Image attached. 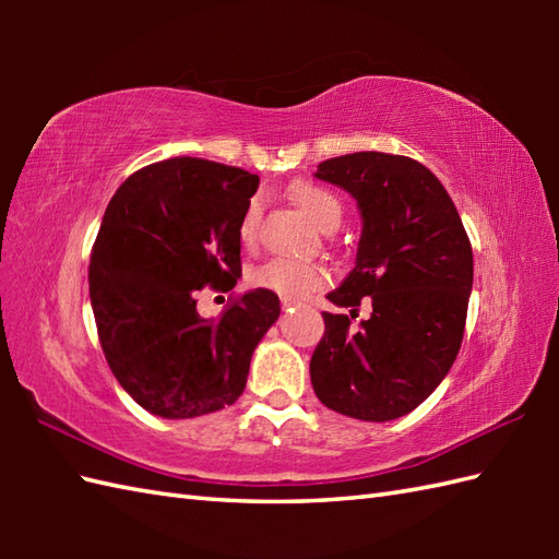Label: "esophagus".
Returning a JSON list of instances; mask_svg holds the SVG:
<instances>
[{
	"mask_svg": "<svg viewBox=\"0 0 559 559\" xmlns=\"http://www.w3.org/2000/svg\"><path fill=\"white\" fill-rule=\"evenodd\" d=\"M295 302H290V300H283V310H288V307H293Z\"/></svg>",
	"mask_w": 559,
	"mask_h": 559,
	"instance_id": "34e87169",
	"label": "esophagus"
}]
</instances>
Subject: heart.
Masks as SVG:
<instances>
[{
    "label": "heart",
    "mask_w": 559,
    "mask_h": 559,
    "mask_svg": "<svg viewBox=\"0 0 559 559\" xmlns=\"http://www.w3.org/2000/svg\"><path fill=\"white\" fill-rule=\"evenodd\" d=\"M293 199L298 201V206L319 225V228L334 230L341 223L343 204L331 189L314 182H300L293 187ZM261 211L264 209H261L259 197H252L247 201V206L240 216V225H237V233H240V240L245 245L257 242ZM249 283L257 288L276 293L283 300L300 302V300L312 298L314 293H319L326 286L329 271L319 264H310V261L271 257L249 271Z\"/></svg>",
    "instance_id": "obj_1"
}]
</instances>
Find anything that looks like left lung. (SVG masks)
<instances>
[{"label": "left lung", "instance_id": "obj_1", "mask_svg": "<svg viewBox=\"0 0 559 559\" xmlns=\"http://www.w3.org/2000/svg\"><path fill=\"white\" fill-rule=\"evenodd\" d=\"M319 180L358 199L362 237L341 288L350 314L324 317L310 360L312 386L331 411L384 423L418 408L454 365L473 286V249L454 201L423 163L360 151L329 158ZM373 314L349 329L359 300Z\"/></svg>", "mask_w": 559, "mask_h": 559}]
</instances>
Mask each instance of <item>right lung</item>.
I'll use <instances>...</instances> for the list:
<instances>
[{
    "label": "right lung",
    "mask_w": 559,
    "mask_h": 559,
    "mask_svg": "<svg viewBox=\"0 0 559 559\" xmlns=\"http://www.w3.org/2000/svg\"><path fill=\"white\" fill-rule=\"evenodd\" d=\"M257 187L242 168L182 156L129 175L105 209L88 266L93 317L117 382L153 415L233 406L281 314L264 288L237 295L218 319L197 312L199 290L228 293L242 276L237 225Z\"/></svg>",
    "instance_id": "1"
}]
</instances>
